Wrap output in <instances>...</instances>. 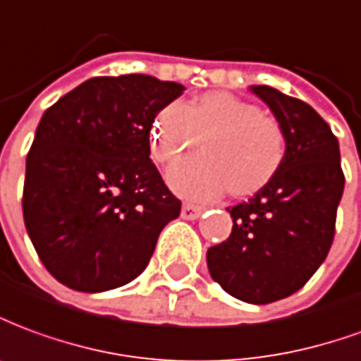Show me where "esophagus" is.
<instances>
[{
    "label": "esophagus",
    "instance_id": "34e87169",
    "mask_svg": "<svg viewBox=\"0 0 361 361\" xmlns=\"http://www.w3.org/2000/svg\"><path fill=\"white\" fill-rule=\"evenodd\" d=\"M202 212H204V208H200V206L185 204L183 209H180V216H183V219H198L202 216Z\"/></svg>",
    "mask_w": 361,
    "mask_h": 361
}]
</instances>
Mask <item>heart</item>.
<instances>
[{
    "instance_id": "b5f03b06",
    "label": "heart",
    "mask_w": 361,
    "mask_h": 361,
    "mask_svg": "<svg viewBox=\"0 0 361 361\" xmlns=\"http://www.w3.org/2000/svg\"><path fill=\"white\" fill-rule=\"evenodd\" d=\"M196 140L202 157L167 171L169 186L188 200H214L226 190L239 198L257 194L280 173L288 149L286 132L272 114L226 91L165 106L152 126L153 159H178L196 149Z\"/></svg>"
}]
</instances>
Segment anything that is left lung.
<instances>
[{"label":"left lung","instance_id":"8db88e82","mask_svg":"<svg viewBox=\"0 0 361 361\" xmlns=\"http://www.w3.org/2000/svg\"><path fill=\"white\" fill-rule=\"evenodd\" d=\"M286 132L280 173L227 212L233 229L208 249V270L233 298L264 305L301 290L324 262L344 192L338 140L307 103L252 85Z\"/></svg>","mask_w":361,"mask_h":361}]
</instances>
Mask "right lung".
<instances>
[{
  "instance_id": "add662e5",
  "label": "right lung",
  "mask_w": 361,
  "mask_h": 361,
  "mask_svg": "<svg viewBox=\"0 0 361 361\" xmlns=\"http://www.w3.org/2000/svg\"><path fill=\"white\" fill-rule=\"evenodd\" d=\"M185 87L152 75L93 78L42 114L27 155L25 227L46 270L97 293L142 274L180 214L149 159L155 116Z\"/></svg>"
}]
</instances>
